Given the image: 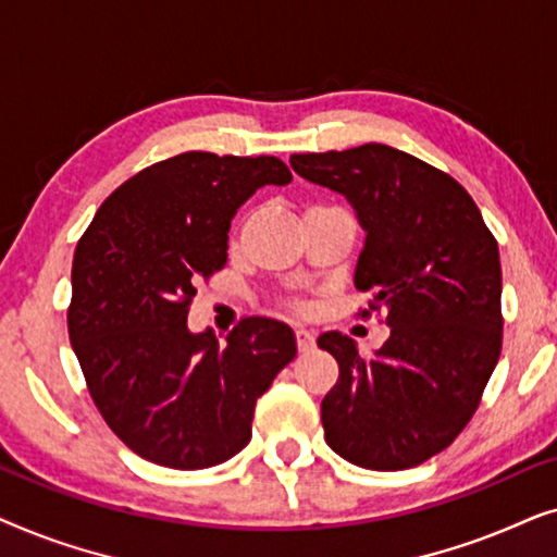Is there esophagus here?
<instances>
[{"instance_id":"34e87169","label":"esophagus","mask_w":557,"mask_h":557,"mask_svg":"<svg viewBox=\"0 0 557 557\" xmlns=\"http://www.w3.org/2000/svg\"><path fill=\"white\" fill-rule=\"evenodd\" d=\"M294 337H296V347H299V352H309V349H314V345H317L314 334L307 330H296Z\"/></svg>"}]
</instances>
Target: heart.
Returning a JSON list of instances; mask_svg holds the SVG:
<instances>
[{"label": "heart", "mask_w": 557, "mask_h": 557, "mask_svg": "<svg viewBox=\"0 0 557 557\" xmlns=\"http://www.w3.org/2000/svg\"><path fill=\"white\" fill-rule=\"evenodd\" d=\"M292 307H294V309H301V304H299V301H292Z\"/></svg>", "instance_id": "obj_1"}]
</instances>
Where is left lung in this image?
I'll return each mask as SVG.
<instances>
[{
  "mask_svg": "<svg viewBox=\"0 0 557 557\" xmlns=\"http://www.w3.org/2000/svg\"><path fill=\"white\" fill-rule=\"evenodd\" d=\"M294 172L342 193L368 233L355 288L391 337L362 357L347 334L317 345L339 364L324 438L349 463L400 471L454 444L502 352L499 248L451 174L385 144L292 154Z\"/></svg>",
  "mask_w": 557,
  "mask_h": 557,
  "instance_id": "obj_1",
  "label": "left lung"
}]
</instances>
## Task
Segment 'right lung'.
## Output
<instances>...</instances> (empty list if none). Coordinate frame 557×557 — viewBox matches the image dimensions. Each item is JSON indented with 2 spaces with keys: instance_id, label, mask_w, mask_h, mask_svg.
<instances>
[{
  "instance_id": "add662e5",
  "label": "right lung",
  "mask_w": 557,
  "mask_h": 557,
  "mask_svg": "<svg viewBox=\"0 0 557 557\" xmlns=\"http://www.w3.org/2000/svg\"><path fill=\"white\" fill-rule=\"evenodd\" d=\"M288 182L278 157L185 151L113 189L81 235L67 334L98 413L141 459L182 471L233 459L296 357L294 332L265 317L240 319L227 345L187 330L197 284L227 261L235 210Z\"/></svg>"
}]
</instances>
